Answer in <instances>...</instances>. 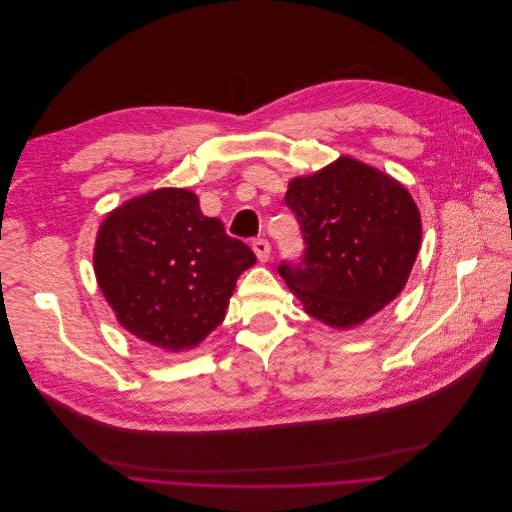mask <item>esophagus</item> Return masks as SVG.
Here are the masks:
<instances>
[{
  "label": "esophagus",
  "instance_id": "obj_1",
  "mask_svg": "<svg viewBox=\"0 0 512 512\" xmlns=\"http://www.w3.org/2000/svg\"><path fill=\"white\" fill-rule=\"evenodd\" d=\"M252 250H254V254L258 256L260 262H266L270 258V242L266 238H256L252 242Z\"/></svg>",
  "mask_w": 512,
  "mask_h": 512
}]
</instances>
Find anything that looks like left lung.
Masks as SVG:
<instances>
[{
    "label": "left lung",
    "mask_w": 512,
    "mask_h": 512,
    "mask_svg": "<svg viewBox=\"0 0 512 512\" xmlns=\"http://www.w3.org/2000/svg\"><path fill=\"white\" fill-rule=\"evenodd\" d=\"M284 203L304 250L298 262L282 260L278 272L311 317L355 327L401 292L422 240L420 212L403 185L341 157L292 179Z\"/></svg>",
    "instance_id": "left-lung-1"
}]
</instances>
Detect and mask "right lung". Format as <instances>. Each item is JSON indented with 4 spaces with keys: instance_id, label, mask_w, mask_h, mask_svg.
<instances>
[{
    "instance_id": "right-lung-1",
    "label": "right lung",
    "mask_w": 512,
    "mask_h": 512,
    "mask_svg": "<svg viewBox=\"0 0 512 512\" xmlns=\"http://www.w3.org/2000/svg\"><path fill=\"white\" fill-rule=\"evenodd\" d=\"M254 252L206 218L187 189H157L102 222L94 272L119 323L155 347L185 351L226 317Z\"/></svg>"
}]
</instances>
